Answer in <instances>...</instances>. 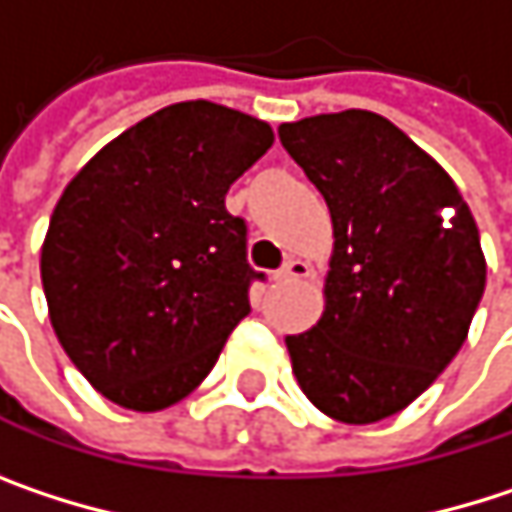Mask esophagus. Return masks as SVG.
<instances>
[{"instance_id":"1","label":"esophagus","mask_w":512,"mask_h":512,"mask_svg":"<svg viewBox=\"0 0 512 512\" xmlns=\"http://www.w3.org/2000/svg\"><path fill=\"white\" fill-rule=\"evenodd\" d=\"M314 269H311V263L308 260H302V257H290L281 269H278V278H284V281H299V278H308Z\"/></svg>"}]
</instances>
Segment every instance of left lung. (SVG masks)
Segmentation results:
<instances>
[{
    "mask_svg": "<svg viewBox=\"0 0 512 512\" xmlns=\"http://www.w3.org/2000/svg\"><path fill=\"white\" fill-rule=\"evenodd\" d=\"M332 213L317 326L287 335L305 397L344 424L406 409L451 364L486 287L477 222L451 174L388 118L347 109L278 127Z\"/></svg>",
    "mask_w": 512,
    "mask_h": 512,
    "instance_id": "1",
    "label": "left lung"
}]
</instances>
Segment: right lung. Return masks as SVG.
Masks as SVG:
<instances>
[{"label": "right lung", "instance_id": "1", "mask_svg": "<svg viewBox=\"0 0 512 512\" xmlns=\"http://www.w3.org/2000/svg\"><path fill=\"white\" fill-rule=\"evenodd\" d=\"M246 112L171 103L103 145L64 186L41 246L50 323L112 403L159 412L213 370L252 311L231 183L272 148Z\"/></svg>", "mask_w": 512, "mask_h": 512}]
</instances>
